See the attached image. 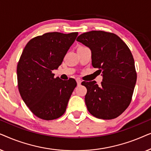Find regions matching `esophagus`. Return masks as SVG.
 Listing matches in <instances>:
<instances>
[{
    "label": "esophagus",
    "instance_id": "1",
    "mask_svg": "<svg viewBox=\"0 0 151 151\" xmlns=\"http://www.w3.org/2000/svg\"><path fill=\"white\" fill-rule=\"evenodd\" d=\"M76 82H77V84H78V85H80V84H81V82H82L81 80H79V79H77V80H76Z\"/></svg>",
    "mask_w": 151,
    "mask_h": 151
}]
</instances>
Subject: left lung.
<instances>
[{
	"instance_id": "obj_1",
	"label": "left lung",
	"mask_w": 151,
	"mask_h": 151,
	"mask_svg": "<svg viewBox=\"0 0 151 151\" xmlns=\"http://www.w3.org/2000/svg\"><path fill=\"white\" fill-rule=\"evenodd\" d=\"M76 40L91 49L93 67L103 77L100 86L96 81L82 82L87 89L88 111L99 119L116 118L129 106L137 80L131 51L116 34L103 31L84 33Z\"/></svg>"
}]
</instances>
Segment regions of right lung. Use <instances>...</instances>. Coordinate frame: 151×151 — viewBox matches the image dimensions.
Segmentation results:
<instances>
[{
    "instance_id": "right-lung-1",
    "label": "right lung",
    "mask_w": 151,
    "mask_h": 151,
    "mask_svg": "<svg viewBox=\"0 0 151 151\" xmlns=\"http://www.w3.org/2000/svg\"><path fill=\"white\" fill-rule=\"evenodd\" d=\"M78 34L49 32L29 41L17 65L20 96L39 118L52 120L62 116L77 83L54 78L52 71L63 63Z\"/></svg>"
}]
</instances>
